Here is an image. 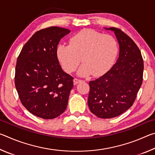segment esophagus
<instances>
[{"label": "esophagus", "mask_w": 155, "mask_h": 155, "mask_svg": "<svg viewBox=\"0 0 155 155\" xmlns=\"http://www.w3.org/2000/svg\"><path fill=\"white\" fill-rule=\"evenodd\" d=\"M81 81H82V80L78 79V78H75L73 80V82H74V85H77V84L79 83L80 82H81Z\"/></svg>", "instance_id": "1"}]
</instances>
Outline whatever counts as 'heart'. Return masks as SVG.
Instances as JSON below:
<instances>
[{
    "label": "heart",
    "mask_w": 155,
    "mask_h": 155,
    "mask_svg": "<svg viewBox=\"0 0 155 155\" xmlns=\"http://www.w3.org/2000/svg\"><path fill=\"white\" fill-rule=\"evenodd\" d=\"M118 51V44L114 37L104 35L91 28H85L73 35L70 44H59L57 48V55L67 72L75 71L82 59L83 64L78 70V74H92L98 77L108 71Z\"/></svg>",
    "instance_id": "b5f03b06"
}]
</instances>
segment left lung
<instances>
[{"instance_id": "8db88e82", "label": "left lung", "mask_w": 155, "mask_h": 155, "mask_svg": "<svg viewBox=\"0 0 155 155\" xmlns=\"http://www.w3.org/2000/svg\"><path fill=\"white\" fill-rule=\"evenodd\" d=\"M114 31L120 45L119 58L108 72L91 81L88 106L100 118H112L133 105L143 81V61L140 49L129 36L119 28Z\"/></svg>"}]
</instances>
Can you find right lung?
Here are the masks:
<instances>
[{
  "label": "right lung",
  "instance_id": "add662e5",
  "mask_svg": "<svg viewBox=\"0 0 155 155\" xmlns=\"http://www.w3.org/2000/svg\"><path fill=\"white\" fill-rule=\"evenodd\" d=\"M70 32L57 27L37 31L18 57L15 88L23 106L37 117L55 118L67 107L74 78L63 71L57 48L60 40Z\"/></svg>",
  "mask_w": 155,
  "mask_h": 155
}]
</instances>
